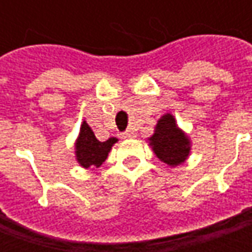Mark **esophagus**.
<instances>
[{"mask_svg": "<svg viewBox=\"0 0 252 252\" xmlns=\"http://www.w3.org/2000/svg\"><path fill=\"white\" fill-rule=\"evenodd\" d=\"M123 137H126V139H128V137H135V133L132 131H126L123 132Z\"/></svg>", "mask_w": 252, "mask_h": 252, "instance_id": "esophagus-1", "label": "esophagus"}]
</instances>
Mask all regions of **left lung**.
Segmentation results:
<instances>
[{"instance_id":"8db88e82","label":"left lung","mask_w":252,"mask_h":252,"mask_svg":"<svg viewBox=\"0 0 252 252\" xmlns=\"http://www.w3.org/2000/svg\"><path fill=\"white\" fill-rule=\"evenodd\" d=\"M148 140L155 155L171 167L184 163L189 157V137L178 128L174 116L170 113H166L159 119L155 132Z\"/></svg>"}]
</instances>
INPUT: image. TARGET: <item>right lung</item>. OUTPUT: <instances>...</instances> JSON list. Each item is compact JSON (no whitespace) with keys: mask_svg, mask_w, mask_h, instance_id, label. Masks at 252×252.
I'll use <instances>...</instances> for the list:
<instances>
[{"mask_svg":"<svg viewBox=\"0 0 252 252\" xmlns=\"http://www.w3.org/2000/svg\"><path fill=\"white\" fill-rule=\"evenodd\" d=\"M116 142V137H109L105 142H99L88 123L83 121L75 142V158L78 163L85 169L99 167L108 158V154Z\"/></svg>","mask_w":252,"mask_h":252,"instance_id":"obj_1","label":"right lung"}]
</instances>
